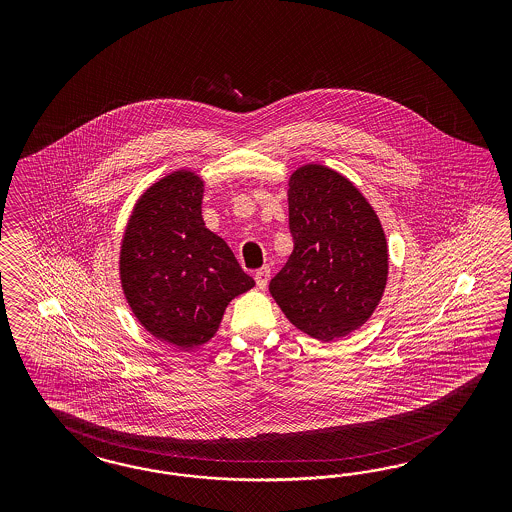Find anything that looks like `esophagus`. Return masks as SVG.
Segmentation results:
<instances>
[{"label": "esophagus", "instance_id": "obj_1", "mask_svg": "<svg viewBox=\"0 0 512 512\" xmlns=\"http://www.w3.org/2000/svg\"><path fill=\"white\" fill-rule=\"evenodd\" d=\"M268 279H270V266H263L261 270L255 272V281H257V287L264 291L266 285H268Z\"/></svg>", "mask_w": 512, "mask_h": 512}]
</instances>
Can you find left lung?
<instances>
[{"label": "left lung", "instance_id": "1", "mask_svg": "<svg viewBox=\"0 0 512 512\" xmlns=\"http://www.w3.org/2000/svg\"><path fill=\"white\" fill-rule=\"evenodd\" d=\"M287 201L295 249L270 295L304 334L343 338L372 317L385 293L383 225L349 178L317 163L291 174Z\"/></svg>", "mask_w": 512, "mask_h": 512}]
</instances>
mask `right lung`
<instances>
[{
  "instance_id": "right-lung-1",
  "label": "right lung",
  "mask_w": 512,
  "mask_h": 512,
  "mask_svg": "<svg viewBox=\"0 0 512 512\" xmlns=\"http://www.w3.org/2000/svg\"><path fill=\"white\" fill-rule=\"evenodd\" d=\"M204 180L174 171L135 204L120 248V281L140 325L193 349L212 340L225 308L255 285L227 242L202 219Z\"/></svg>"
}]
</instances>
